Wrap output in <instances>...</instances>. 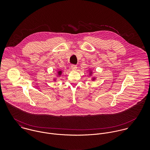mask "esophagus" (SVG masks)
<instances>
[{
  "instance_id": "1",
  "label": "esophagus",
  "mask_w": 150,
  "mask_h": 150,
  "mask_svg": "<svg viewBox=\"0 0 150 150\" xmlns=\"http://www.w3.org/2000/svg\"><path fill=\"white\" fill-rule=\"evenodd\" d=\"M77 66H76V65H74V64H72L71 66V69L72 70H76V69H77Z\"/></svg>"
}]
</instances>
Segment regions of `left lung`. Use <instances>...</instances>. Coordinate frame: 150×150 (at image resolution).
Returning <instances> with one entry per match:
<instances>
[{
  "instance_id": "obj_1",
  "label": "left lung",
  "mask_w": 150,
  "mask_h": 150,
  "mask_svg": "<svg viewBox=\"0 0 150 150\" xmlns=\"http://www.w3.org/2000/svg\"><path fill=\"white\" fill-rule=\"evenodd\" d=\"M89 75L90 76H91L92 75V74H93V72H92V70H91V69H89ZM96 77H93L91 79H92V81H94V80H96Z\"/></svg>"
}]
</instances>
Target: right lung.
Returning <instances> with one entry per match:
<instances>
[{
    "instance_id": "1",
    "label": "right lung",
    "mask_w": 150,
    "mask_h": 150,
    "mask_svg": "<svg viewBox=\"0 0 150 150\" xmlns=\"http://www.w3.org/2000/svg\"><path fill=\"white\" fill-rule=\"evenodd\" d=\"M62 70H59L57 71V76L59 77L62 75ZM53 80H54V81H57V78H54Z\"/></svg>"
}]
</instances>
